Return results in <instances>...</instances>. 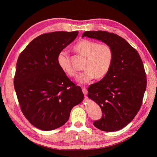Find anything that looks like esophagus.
<instances>
[{
  "label": "esophagus",
  "mask_w": 157,
  "mask_h": 157,
  "mask_svg": "<svg viewBox=\"0 0 157 157\" xmlns=\"http://www.w3.org/2000/svg\"><path fill=\"white\" fill-rule=\"evenodd\" d=\"M82 93H83L84 95V96H86L87 94V89H86V87H82Z\"/></svg>",
  "instance_id": "34e87169"
}]
</instances>
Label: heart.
I'll return each mask as SVG.
<instances>
[{"mask_svg":"<svg viewBox=\"0 0 157 157\" xmlns=\"http://www.w3.org/2000/svg\"><path fill=\"white\" fill-rule=\"evenodd\" d=\"M75 50L86 56L83 64L84 70L79 75L78 81L86 84L96 78L105 76L110 70L114 59V50L109 44L83 39L75 45ZM57 62L63 72L70 77H76L77 71L72 66L68 52L62 50L57 57Z\"/></svg>","mask_w":157,"mask_h":157,"instance_id":"obj_1","label":"heart"}]
</instances>
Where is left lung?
Here are the masks:
<instances>
[{
	"label": "left lung",
	"mask_w": 157,
	"mask_h": 157,
	"mask_svg": "<svg viewBox=\"0 0 157 157\" xmlns=\"http://www.w3.org/2000/svg\"><path fill=\"white\" fill-rule=\"evenodd\" d=\"M87 36L109 44L114 50L113 64L101 81L89 86V98L102 110L93 125L105 132H115L128 124L139 111L147 87L142 60L137 51L121 36L105 31H87Z\"/></svg>",
	"instance_id": "obj_1"
}]
</instances>
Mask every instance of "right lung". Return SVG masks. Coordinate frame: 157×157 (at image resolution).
I'll list each match as a JSON object with an SVG mask.
<instances>
[{
  "label": "right lung",
  "mask_w": 157,
  "mask_h": 157,
  "mask_svg": "<svg viewBox=\"0 0 157 157\" xmlns=\"http://www.w3.org/2000/svg\"><path fill=\"white\" fill-rule=\"evenodd\" d=\"M78 32H54L33 39L17 62L14 88L26 119L42 130H52L69 119L73 107L83 99L79 86L62 71L57 62L60 52Z\"/></svg>",
  "instance_id": "obj_1"
}]
</instances>
